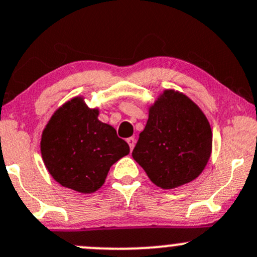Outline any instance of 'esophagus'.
Returning a JSON list of instances; mask_svg holds the SVG:
<instances>
[{"instance_id": "34e87169", "label": "esophagus", "mask_w": 257, "mask_h": 257, "mask_svg": "<svg viewBox=\"0 0 257 257\" xmlns=\"http://www.w3.org/2000/svg\"><path fill=\"white\" fill-rule=\"evenodd\" d=\"M126 143H128L131 150H133L134 147H136V139H134V138H128V139H126Z\"/></svg>"}]
</instances>
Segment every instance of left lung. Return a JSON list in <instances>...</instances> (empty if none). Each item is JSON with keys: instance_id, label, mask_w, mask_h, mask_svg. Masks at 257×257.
<instances>
[{"instance_id": "left-lung-1", "label": "left lung", "mask_w": 257, "mask_h": 257, "mask_svg": "<svg viewBox=\"0 0 257 257\" xmlns=\"http://www.w3.org/2000/svg\"><path fill=\"white\" fill-rule=\"evenodd\" d=\"M206 114L185 93L164 90L149 106V118L132 156L151 182L172 190L196 180L212 154Z\"/></svg>"}]
</instances>
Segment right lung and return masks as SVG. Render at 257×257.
Wrapping results in <instances>:
<instances>
[{"instance_id":"add662e5","label":"right lung","mask_w":257,"mask_h":257,"mask_svg":"<svg viewBox=\"0 0 257 257\" xmlns=\"http://www.w3.org/2000/svg\"><path fill=\"white\" fill-rule=\"evenodd\" d=\"M98 114V108L88 107L85 97H74L54 112L40 139L51 177L80 193L99 190L110 166L129 154V145Z\"/></svg>"}]
</instances>
